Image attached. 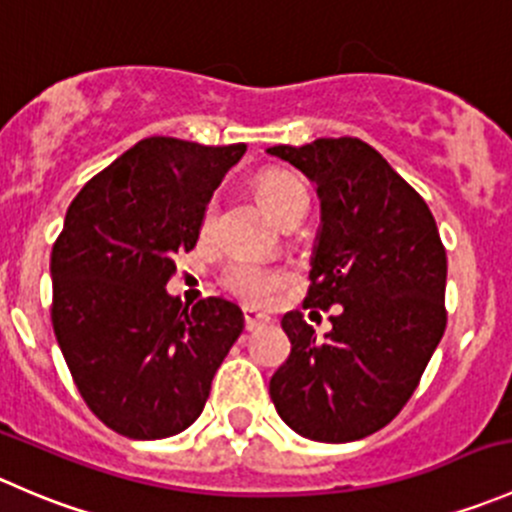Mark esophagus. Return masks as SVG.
<instances>
[{
	"label": "esophagus",
	"mask_w": 512,
	"mask_h": 512,
	"mask_svg": "<svg viewBox=\"0 0 512 512\" xmlns=\"http://www.w3.org/2000/svg\"><path fill=\"white\" fill-rule=\"evenodd\" d=\"M266 323H271V318H268L266 313L251 311V308H246V311H244V326H246V331H256V328L266 326Z\"/></svg>",
	"instance_id": "34e87169"
}]
</instances>
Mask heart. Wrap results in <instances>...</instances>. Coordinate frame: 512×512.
<instances>
[{"instance_id":"b5f03b06","label":"heart","mask_w":512,"mask_h":512,"mask_svg":"<svg viewBox=\"0 0 512 512\" xmlns=\"http://www.w3.org/2000/svg\"><path fill=\"white\" fill-rule=\"evenodd\" d=\"M258 199L266 204V209L278 221L291 219L298 211H306L308 194L301 181L283 169H268L256 179ZM216 221V199L206 204L201 216V236H209ZM291 283V273L286 268L268 266V263L251 261V258H234L229 266L221 271V286L239 301L249 306H266L271 303L283 288Z\"/></svg>"}]
</instances>
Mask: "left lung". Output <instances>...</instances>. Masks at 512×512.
<instances>
[{"mask_svg": "<svg viewBox=\"0 0 512 512\" xmlns=\"http://www.w3.org/2000/svg\"><path fill=\"white\" fill-rule=\"evenodd\" d=\"M268 154L303 171L321 199L303 308L341 306L323 338L301 311L283 316L291 353L268 393L303 438H366L401 413L443 338L445 246L423 196L366 141L316 139Z\"/></svg>", "mask_w": 512, "mask_h": 512, "instance_id": "8db88e82", "label": "left lung"}]
</instances>
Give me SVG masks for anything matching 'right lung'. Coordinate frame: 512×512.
<instances>
[{
  "label": "right lung",
  "instance_id": "1",
  "mask_svg": "<svg viewBox=\"0 0 512 512\" xmlns=\"http://www.w3.org/2000/svg\"><path fill=\"white\" fill-rule=\"evenodd\" d=\"M246 144L149 136L89 179L52 249V326L89 411L136 440L201 416L216 368L244 331L239 306L166 293L174 256Z\"/></svg>",
  "mask_w": 512,
  "mask_h": 512
}]
</instances>
